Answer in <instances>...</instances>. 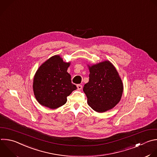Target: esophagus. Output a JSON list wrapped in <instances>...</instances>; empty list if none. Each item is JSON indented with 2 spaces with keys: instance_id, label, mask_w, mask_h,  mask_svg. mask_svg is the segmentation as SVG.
Masks as SVG:
<instances>
[{
  "instance_id": "obj_1",
  "label": "esophagus",
  "mask_w": 157,
  "mask_h": 157,
  "mask_svg": "<svg viewBox=\"0 0 157 157\" xmlns=\"http://www.w3.org/2000/svg\"><path fill=\"white\" fill-rule=\"evenodd\" d=\"M77 87H78V90H81V89H82V85H81V84H78V85H77Z\"/></svg>"
}]
</instances>
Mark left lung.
<instances>
[{
    "label": "left lung",
    "mask_w": 157,
    "mask_h": 157,
    "mask_svg": "<svg viewBox=\"0 0 157 157\" xmlns=\"http://www.w3.org/2000/svg\"><path fill=\"white\" fill-rule=\"evenodd\" d=\"M87 67L89 81L84 85L83 91L88 105L98 113L113 109L120 102L123 92V84L116 68L109 60Z\"/></svg>",
    "instance_id": "obj_1"
}]
</instances>
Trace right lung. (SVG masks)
I'll return each instance as SVG.
<instances>
[{"mask_svg":"<svg viewBox=\"0 0 157 157\" xmlns=\"http://www.w3.org/2000/svg\"><path fill=\"white\" fill-rule=\"evenodd\" d=\"M71 62H65L59 55L51 57L36 71L33 88L34 96L41 105L50 109L66 103L67 97L77 89L71 83L67 72Z\"/></svg>","mask_w":157,"mask_h":157,"instance_id":"1","label":"right lung"}]
</instances>
